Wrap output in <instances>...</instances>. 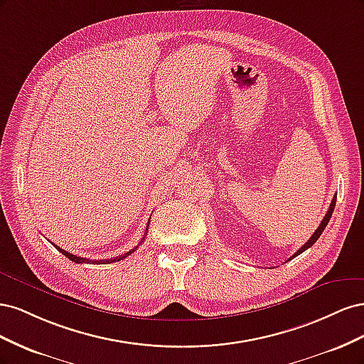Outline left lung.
<instances>
[{
  "label": "left lung",
  "instance_id": "obj_1",
  "mask_svg": "<svg viewBox=\"0 0 364 364\" xmlns=\"http://www.w3.org/2000/svg\"><path fill=\"white\" fill-rule=\"evenodd\" d=\"M336 199H337V197L334 196V199H333V202H331V205H329V209H328V213L325 214V217H323V220H322V223L321 225H318V228L316 229V232L311 235V238L310 240H308L306 241V243L299 249V250H297L296 253H294V255L291 257V258H289V261L290 259H293L294 257H297V255H301V253L302 252H305L306 249H310L314 243H316V241H317V238L318 237H321L322 235V232H323V230H325V228H326V225H328V222H329V218H331V215H333V211H334V206H336Z\"/></svg>",
  "mask_w": 364,
  "mask_h": 364
}]
</instances>
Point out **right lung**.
<instances>
[{
	"mask_svg": "<svg viewBox=\"0 0 364 364\" xmlns=\"http://www.w3.org/2000/svg\"><path fill=\"white\" fill-rule=\"evenodd\" d=\"M149 223H150V220H149ZM147 230H149V226L146 228V234H144V237H142V240L146 238V235H147ZM142 243V241H141ZM138 247V246H136ZM136 247H134L132 250H129V252H126V253H123V255H119V257H115V258H111V259H98V261H92V264H98V262H102V264H109V262H115V261H121V259H124L126 257H129L132 252H135L136 250ZM56 249L59 250V252H62L65 257L67 258H70L73 262H77V264H82V262H91V259H86V258H82V257H77V255H73V253H70V252H67V250H63V249H60V247H58L56 246Z\"/></svg>",
	"mask_w": 364,
	"mask_h": 364,
	"instance_id": "obj_1",
	"label": "right lung"
}]
</instances>
